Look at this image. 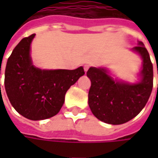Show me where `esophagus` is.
I'll use <instances>...</instances> for the list:
<instances>
[{"mask_svg":"<svg viewBox=\"0 0 158 158\" xmlns=\"http://www.w3.org/2000/svg\"><path fill=\"white\" fill-rule=\"evenodd\" d=\"M83 69H84V71H85V72H87L89 69V65H84Z\"/></svg>","mask_w":158,"mask_h":158,"instance_id":"34e87169","label":"esophagus"}]
</instances>
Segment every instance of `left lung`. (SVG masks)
Returning a JSON list of instances; mask_svg holds the SVG:
<instances>
[{
  "mask_svg": "<svg viewBox=\"0 0 158 158\" xmlns=\"http://www.w3.org/2000/svg\"><path fill=\"white\" fill-rule=\"evenodd\" d=\"M133 50L143 61L142 78L137 83L114 81L105 69L89 68L87 72L91 81L88 95L89 108L96 118L108 124H123L135 118L146 106L152 91L153 65L149 52L143 42Z\"/></svg>",
  "mask_w": 158,
  "mask_h": 158,
  "instance_id": "1",
  "label": "left lung"
}]
</instances>
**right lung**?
Listing matches in <instances>:
<instances>
[{"mask_svg": "<svg viewBox=\"0 0 158 158\" xmlns=\"http://www.w3.org/2000/svg\"><path fill=\"white\" fill-rule=\"evenodd\" d=\"M32 34L15 46L7 61L4 85L12 106L31 120L51 118L60 112L71 85L84 75L82 67L74 70H42L30 56ZM1 74V69H0Z\"/></svg>", "mask_w": 158, "mask_h": 158, "instance_id": "obj_1", "label": "right lung"}]
</instances>
